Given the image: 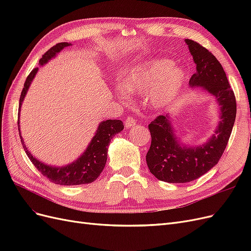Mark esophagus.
Masks as SVG:
<instances>
[{
	"mask_svg": "<svg viewBox=\"0 0 251 251\" xmlns=\"http://www.w3.org/2000/svg\"><path fill=\"white\" fill-rule=\"evenodd\" d=\"M136 124H137V120H136L135 118H133V117H131V116H128V117H126V120H125V126H126V127H132L133 126H135Z\"/></svg>",
	"mask_w": 251,
	"mask_h": 251,
	"instance_id": "obj_1",
	"label": "esophagus"
}]
</instances>
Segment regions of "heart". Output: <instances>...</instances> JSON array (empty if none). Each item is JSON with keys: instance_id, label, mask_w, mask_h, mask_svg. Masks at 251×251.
<instances>
[{"instance_id": "1", "label": "heart", "mask_w": 251, "mask_h": 251, "mask_svg": "<svg viewBox=\"0 0 251 251\" xmlns=\"http://www.w3.org/2000/svg\"><path fill=\"white\" fill-rule=\"evenodd\" d=\"M185 77V72L171 60L157 59L133 68L121 79V87L144 95L151 108L162 109L176 100Z\"/></svg>"}]
</instances>
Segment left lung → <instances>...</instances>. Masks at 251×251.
<instances>
[{
	"mask_svg": "<svg viewBox=\"0 0 251 251\" xmlns=\"http://www.w3.org/2000/svg\"><path fill=\"white\" fill-rule=\"evenodd\" d=\"M197 71L189 79L192 87H202L217 98L221 120L216 134L202 147H181L173 134L168 115H159L149 125L151 147L147 163L154 176L170 183L198 179L219 162L228 143L237 114V101L223 67L212 53L199 43L185 40Z\"/></svg>",
	"mask_w": 251,
	"mask_h": 251,
	"instance_id": "left-lung-1",
	"label": "left lung"
}]
</instances>
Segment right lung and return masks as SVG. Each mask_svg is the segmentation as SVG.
Returning a JSON list of instances; mask_svg holds the SVG:
<instances>
[{
  "mask_svg": "<svg viewBox=\"0 0 251 251\" xmlns=\"http://www.w3.org/2000/svg\"><path fill=\"white\" fill-rule=\"evenodd\" d=\"M69 46L68 43H58L55 46L51 47L46 53L40 59V64L44 65L46 64L49 59L54 57L56 53L65 47ZM39 68H34V69L30 72L26 81L24 83V88L22 90V93L20 96V104H19V117H20V109L24 97L27 93L28 88L31 83L34 75L36 74ZM19 126V120H18ZM124 130V124L121 120L117 119H109L102 121V123L98 126V130L93 137L92 141L89 144L86 151L83 153L76 161L73 163L62 166H49L42 163L41 161L36 160V159L29 153L27 148L25 147L23 138L21 136V141L23 144L28 158L35 168L39 170V172L46 177L52 183L60 184V185H80V184H88L91 182L95 181L100 175L101 174L102 170L104 169L105 162H107V155H108V147L113 136H115L117 133ZM20 132V128H19Z\"/></svg>",
  "mask_w": 251,
  "mask_h": 251,
  "instance_id": "obj_1",
  "label": "right lung"
}]
</instances>
